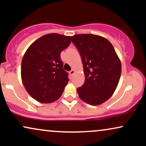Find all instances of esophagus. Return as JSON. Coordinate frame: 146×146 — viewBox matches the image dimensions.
<instances>
[{
    "mask_svg": "<svg viewBox=\"0 0 146 146\" xmlns=\"http://www.w3.org/2000/svg\"><path fill=\"white\" fill-rule=\"evenodd\" d=\"M75 74V70H72L70 72V74L71 76H73L74 74Z\"/></svg>",
    "mask_w": 146,
    "mask_h": 146,
    "instance_id": "esophagus-1",
    "label": "esophagus"
}]
</instances>
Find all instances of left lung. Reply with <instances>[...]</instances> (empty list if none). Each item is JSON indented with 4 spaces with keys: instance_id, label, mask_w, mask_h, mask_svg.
I'll use <instances>...</instances> for the list:
<instances>
[{
    "instance_id": "obj_1",
    "label": "left lung",
    "mask_w": 146,
    "mask_h": 146,
    "mask_svg": "<svg viewBox=\"0 0 146 146\" xmlns=\"http://www.w3.org/2000/svg\"><path fill=\"white\" fill-rule=\"evenodd\" d=\"M83 64L85 82L77 88L82 100L90 105L105 102L114 92L121 72V61L112 44L104 37L92 34L72 36Z\"/></svg>"
}]
</instances>
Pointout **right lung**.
I'll return each mask as SVG.
<instances>
[{
	"label": "right lung",
	"instance_id": "right-lung-1",
	"mask_svg": "<svg viewBox=\"0 0 146 146\" xmlns=\"http://www.w3.org/2000/svg\"><path fill=\"white\" fill-rule=\"evenodd\" d=\"M70 38L56 33L47 34L34 42L23 56L22 82L30 96L39 102L57 100L68 82L60 53L70 44Z\"/></svg>",
	"mask_w": 146,
	"mask_h": 146
}]
</instances>
